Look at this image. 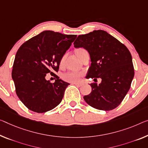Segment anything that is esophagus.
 <instances>
[{
    "instance_id": "obj_1",
    "label": "esophagus",
    "mask_w": 148,
    "mask_h": 148,
    "mask_svg": "<svg viewBox=\"0 0 148 148\" xmlns=\"http://www.w3.org/2000/svg\"><path fill=\"white\" fill-rule=\"evenodd\" d=\"M74 84V85H75L76 86H77V87H81V86L83 85L81 83H73Z\"/></svg>"
}]
</instances>
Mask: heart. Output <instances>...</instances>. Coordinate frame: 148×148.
Returning a JSON list of instances; mask_svg holds the SVG:
<instances>
[{"mask_svg":"<svg viewBox=\"0 0 148 148\" xmlns=\"http://www.w3.org/2000/svg\"><path fill=\"white\" fill-rule=\"evenodd\" d=\"M85 51H86L85 49H82V48L77 49L76 50L77 56H78L81 53ZM65 60V56H62V58H61L60 61V67H63V65H64ZM82 75H83L82 74V73H80V72L69 71L63 75V79L64 81L67 82H69V83H77V82H78L79 81V79H80Z\"/></svg>","mask_w":148,"mask_h":148,"instance_id":"1","label":"heart"}]
</instances>
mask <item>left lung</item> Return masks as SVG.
<instances>
[{
  "mask_svg": "<svg viewBox=\"0 0 148 148\" xmlns=\"http://www.w3.org/2000/svg\"><path fill=\"white\" fill-rule=\"evenodd\" d=\"M75 47H83L90 54L91 65L87 79L101 78L100 84L91 83L92 91L84 96L88 105L101 110H111L122 103L134 76L128 49L104 30H95L79 36Z\"/></svg>",
  "mask_w": 148,
  "mask_h": 148,
  "instance_id": "obj_1",
  "label": "left lung"
}]
</instances>
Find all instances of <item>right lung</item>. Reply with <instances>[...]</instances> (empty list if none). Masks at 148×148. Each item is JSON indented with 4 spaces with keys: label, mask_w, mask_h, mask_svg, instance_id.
Segmentation results:
<instances>
[{
    "label": "right lung",
    "mask_w": 148,
    "mask_h": 148,
    "mask_svg": "<svg viewBox=\"0 0 148 148\" xmlns=\"http://www.w3.org/2000/svg\"><path fill=\"white\" fill-rule=\"evenodd\" d=\"M77 38L53 31H44L20 47L12 71L17 96L29 110L44 113L56 107L62 101L69 83L60 79V61ZM55 76V83L45 79L47 74Z\"/></svg>",
    "instance_id": "add662e5"
}]
</instances>
